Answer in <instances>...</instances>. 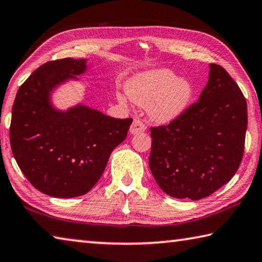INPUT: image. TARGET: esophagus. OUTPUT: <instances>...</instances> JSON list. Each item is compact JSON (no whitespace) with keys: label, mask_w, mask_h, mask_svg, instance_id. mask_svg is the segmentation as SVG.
I'll list each match as a JSON object with an SVG mask.
<instances>
[{"label":"esophagus","mask_w":262,"mask_h":262,"mask_svg":"<svg viewBox=\"0 0 262 262\" xmlns=\"http://www.w3.org/2000/svg\"><path fill=\"white\" fill-rule=\"evenodd\" d=\"M145 125L143 122H142L141 120H139V119H135L134 121H133L132 126H130V134L135 135V134H140V133H143L145 130Z\"/></svg>","instance_id":"esophagus-1"}]
</instances>
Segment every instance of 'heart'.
Instances as JSON below:
<instances>
[{"instance_id":"b5f03b06","label":"heart","mask_w":262,"mask_h":262,"mask_svg":"<svg viewBox=\"0 0 262 262\" xmlns=\"http://www.w3.org/2000/svg\"><path fill=\"white\" fill-rule=\"evenodd\" d=\"M125 94L117 92V99L147 107L151 120L168 123L179 119L188 110L194 97V85L188 78L179 77L168 68H156L139 73L125 84Z\"/></svg>"}]
</instances>
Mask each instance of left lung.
Masks as SVG:
<instances>
[{
	"instance_id": "left-lung-1",
	"label": "left lung",
	"mask_w": 262,
	"mask_h": 262,
	"mask_svg": "<svg viewBox=\"0 0 262 262\" xmlns=\"http://www.w3.org/2000/svg\"><path fill=\"white\" fill-rule=\"evenodd\" d=\"M247 105L227 70L209 64L198 103L167 126L150 128L149 167L164 193L200 200L228 184L241 165Z\"/></svg>"
}]
</instances>
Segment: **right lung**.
I'll list each match as a JSON object with an SVG mask.
<instances>
[{"label":"right lung","mask_w":262,"mask_h":262,"mask_svg":"<svg viewBox=\"0 0 262 262\" xmlns=\"http://www.w3.org/2000/svg\"><path fill=\"white\" fill-rule=\"evenodd\" d=\"M88 60L46 62L21 84L12 106L10 144L17 164L35 188L52 198L86 194L133 119H115L78 101L62 110L53 94L85 75Z\"/></svg>","instance_id":"add662e5"}]
</instances>
